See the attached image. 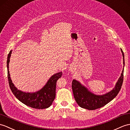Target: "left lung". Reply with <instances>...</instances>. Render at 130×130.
I'll return each mask as SVG.
<instances>
[{
  "label": "left lung",
  "mask_w": 130,
  "mask_h": 130,
  "mask_svg": "<svg viewBox=\"0 0 130 130\" xmlns=\"http://www.w3.org/2000/svg\"><path fill=\"white\" fill-rule=\"evenodd\" d=\"M121 50L123 58V65H125L124 54L121 49ZM123 80V69L121 76L112 90L103 95H96L88 91L77 81L73 80L72 81V90L75 101L79 106L89 110L101 108L112 100L117 95L121 88Z\"/></svg>",
  "instance_id": "obj_1"
}]
</instances>
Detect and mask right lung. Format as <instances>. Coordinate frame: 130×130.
I'll list each match as a JSON object with an SVG mask.
<instances>
[{"mask_svg":"<svg viewBox=\"0 0 130 130\" xmlns=\"http://www.w3.org/2000/svg\"><path fill=\"white\" fill-rule=\"evenodd\" d=\"M11 52L12 50L10 51L7 58L8 79L10 88L14 96L24 104L32 108L43 109L50 107L55 98L56 82L61 77L62 72H60L53 75L40 91L34 93H26L21 91L15 87L10 77L9 63Z\"/></svg>","mask_w":130,"mask_h":130,"instance_id":"1","label":"right lung"}]
</instances>
